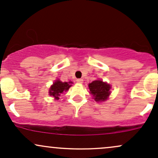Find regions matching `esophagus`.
<instances>
[{"label":"esophagus","mask_w":158,"mask_h":158,"mask_svg":"<svg viewBox=\"0 0 158 158\" xmlns=\"http://www.w3.org/2000/svg\"><path fill=\"white\" fill-rule=\"evenodd\" d=\"M77 82L79 83V84H81L83 82V79H77Z\"/></svg>","instance_id":"1"}]
</instances>
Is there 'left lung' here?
Listing matches in <instances>:
<instances>
[{
  "label": "left lung",
  "mask_w": 158,
  "mask_h": 158,
  "mask_svg": "<svg viewBox=\"0 0 158 158\" xmlns=\"http://www.w3.org/2000/svg\"><path fill=\"white\" fill-rule=\"evenodd\" d=\"M90 94L97 102H103L108 99L110 94V85L102 80H95L88 85Z\"/></svg>",
  "instance_id": "8db88e82"
}]
</instances>
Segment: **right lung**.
Listing matches in <instances>:
<instances>
[{
  "label": "right lung",
  "instance_id": "add662e5",
  "mask_svg": "<svg viewBox=\"0 0 158 158\" xmlns=\"http://www.w3.org/2000/svg\"><path fill=\"white\" fill-rule=\"evenodd\" d=\"M71 84H73L72 81H68V82L64 81V82H62L59 79H57L50 87V90H49V94L52 96V97L55 98V99L58 100L61 94L64 91H67L72 86Z\"/></svg>",
  "mask_w": 158,
  "mask_h": 158
}]
</instances>
